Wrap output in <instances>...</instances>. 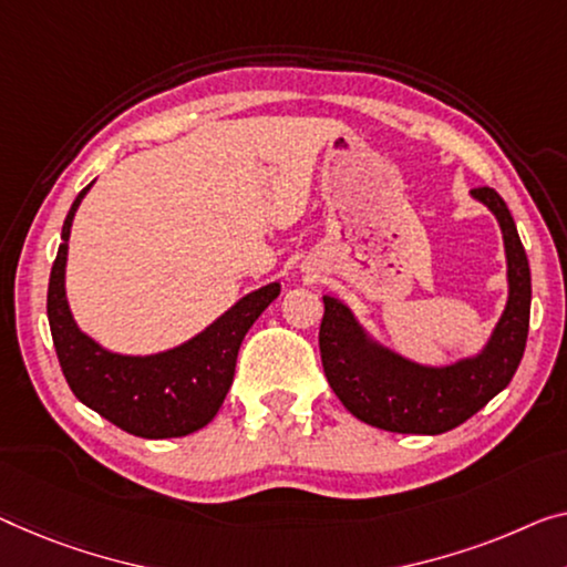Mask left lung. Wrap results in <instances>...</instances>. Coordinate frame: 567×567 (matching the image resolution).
<instances>
[{"instance_id":"8db88e82","label":"left lung","mask_w":567,"mask_h":567,"mask_svg":"<svg viewBox=\"0 0 567 567\" xmlns=\"http://www.w3.org/2000/svg\"><path fill=\"white\" fill-rule=\"evenodd\" d=\"M471 196L499 221L509 282L499 323L478 353L445 367L417 364L371 338L343 300L323 295L318 333L323 371L343 408L367 425L412 435L447 433L486 408L519 367L529 331V261L499 193L473 188Z\"/></svg>"}]
</instances>
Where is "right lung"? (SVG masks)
<instances>
[{"mask_svg": "<svg viewBox=\"0 0 567 567\" xmlns=\"http://www.w3.org/2000/svg\"><path fill=\"white\" fill-rule=\"evenodd\" d=\"M91 185L79 193L68 210L63 244L58 247L48 285L50 333L65 382L86 408L137 437L159 441L196 433L216 417L224 404L244 336L280 295V282L244 295L206 331L175 349L150 357H126L104 349L81 331L65 298L68 239L75 210Z\"/></svg>", "mask_w": 567, "mask_h": 567, "instance_id": "right-lung-1", "label": "right lung"}]
</instances>
